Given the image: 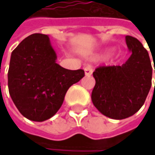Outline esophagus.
Instances as JSON below:
<instances>
[{
  "label": "esophagus",
  "mask_w": 155,
  "mask_h": 155,
  "mask_svg": "<svg viewBox=\"0 0 155 155\" xmlns=\"http://www.w3.org/2000/svg\"><path fill=\"white\" fill-rule=\"evenodd\" d=\"M83 70H84V74H85L86 76H90V75L92 74L93 70H92L91 65H86V66L83 68Z\"/></svg>",
  "instance_id": "esophagus-1"
}]
</instances>
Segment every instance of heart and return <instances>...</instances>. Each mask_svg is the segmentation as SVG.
<instances>
[{"label":"heart","mask_w":155,"mask_h":155,"mask_svg":"<svg viewBox=\"0 0 155 155\" xmlns=\"http://www.w3.org/2000/svg\"><path fill=\"white\" fill-rule=\"evenodd\" d=\"M108 49H105V50H103V51H101V53H96V54H91V57H100V56H102V55H104L106 53H108Z\"/></svg>","instance_id":"heart-1"}]
</instances>
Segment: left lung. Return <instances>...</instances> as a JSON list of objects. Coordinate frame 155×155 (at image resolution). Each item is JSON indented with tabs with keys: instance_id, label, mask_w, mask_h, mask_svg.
I'll return each mask as SVG.
<instances>
[{
	"instance_id": "8db88e82",
	"label": "left lung",
	"mask_w": 155,
	"mask_h": 155,
	"mask_svg": "<svg viewBox=\"0 0 155 155\" xmlns=\"http://www.w3.org/2000/svg\"><path fill=\"white\" fill-rule=\"evenodd\" d=\"M126 42L131 53L126 63L99 67L93 73L96 83L91 92L92 103L113 119H124L137 113L152 86L153 69L147 50L134 37L126 36Z\"/></svg>"
}]
</instances>
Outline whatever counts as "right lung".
Masks as SVG:
<instances>
[{"label":"right lung","mask_w":155,"mask_h":155,"mask_svg":"<svg viewBox=\"0 0 155 155\" xmlns=\"http://www.w3.org/2000/svg\"><path fill=\"white\" fill-rule=\"evenodd\" d=\"M57 55L47 35L35 33L12 51L8 87L12 101L28 119L42 122L61 108L68 89L84 71L68 70L56 64Z\"/></svg>","instance_id":"1"}]
</instances>
